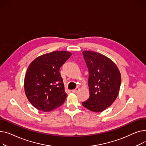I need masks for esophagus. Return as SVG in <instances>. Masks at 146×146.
I'll return each mask as SVG.
<instances>
[{
	"instance_id": "34e87169",
	"label": "esophagus",
	"mask_w": 146,
	"mask_h": 146,
	"mask_svg": "<svg viewBox=\"0 0 146 146\" xmlns=\"http://www.w3.org/2000/svg\"><path fill=\"white\" fill-rule=\"evenodd\" d=\"M78 91H79V88H78V87H76L75 89L72 90V92H74V93H76Z\"/></svg>"
}]
</instances>
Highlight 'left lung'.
Masks as SVG:
<instances>
[{
	"label": "left lung",
	"mask_w": 146,
	"mask_h": 146,
	"mask_svg": "<svg viewBox=\"0 0 146 146\" xmlns=\"http://www.w3.org/2000/svg\"><path fill=\"white\" fill-rule=\"evenodd\" d=\"M88 69L90 97L82 106L94 112H101L117 98L121 85V74L115 63L94 51L82 52Z\"/></svg>",
	"instance_id": "obj_1"
}]
</instances>
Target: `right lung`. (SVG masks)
Masks as SVG:
<instances>
[{
	"label": "right lung",
	"mask_w": 146,
	"mask_h": 146,
	"mask_svg": "<svg viewBox=\"0 0 146 146\" xmlns=\"http://www.w3.org/2000/svg\"><path fill=\"white\" fill-rule=\"evenodd\" d=\"M72 54L56 50L38 56L28 66L24 88L29 101L39 110L50 111L61 106L66 98L59 69Z\"/></svg>",
	"instance_id": "obj_1"
}]
</instances>
